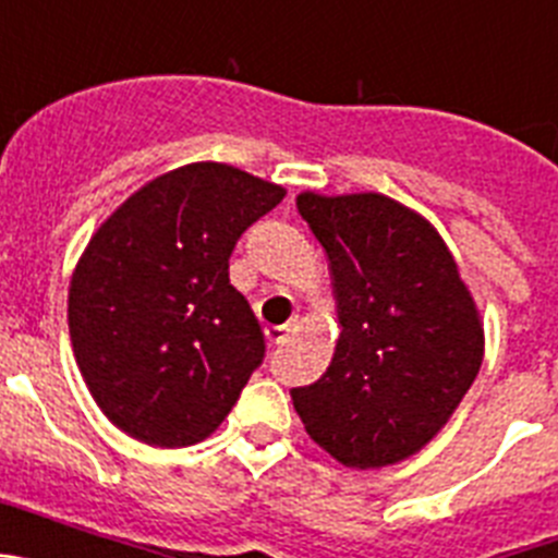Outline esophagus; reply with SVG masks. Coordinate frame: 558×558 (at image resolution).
<instances>
[{
	"mask_svg": "<svg viewBox=\"0 0 558 558\" xmlns=\"http://www.w3.org/2000/svg\"><path fill=\"white\" fill-rule=\"evenodd\" d=\"M295 327H299V318H293L288 324H279V327H265V338H268L270 347H282V343L290 340V335L295 332Z\"/></svg>",
	"mask_w": 558,
	"mask_h": 558,
	"instance_id": "34e87169",
	"label": "esophagus"
}]
</instances>
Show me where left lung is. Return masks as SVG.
<instances>
[{
  "label": "left lung",
  "instance_id": "8db88e82",
  "mask_svg": "<svg viewBox=\"0 0 558 558\" xmlns=\"http://www.w3.org/2000/svg\"><path fill=\"white\" fill-rule=\"evenodd\" d=\"M295 206L329 256L343 327L322 379L290 391L295 413L343 466L405 461L481 372L475 302L438 231L393 198L302 192Z\"/></svg>",
  "mask_w": 558,
  "mask_h": 558
}]
</instances>
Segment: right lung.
<instances>
[{
  "label": "right lung",
  "mask_w": 558,
  "mask_h": 558,
  "mask_svg": "<svg viewBox=\"0 0 558 558\" xmlns=\"http://www.w3.org/2000/svg\"><path fill=\"white\" fill-rule=\"evenodd\" d=\"M284 190L218 161L165 172L88 240L69 284V335L113 425L153 447L220 427L265 335L229 282V256Z\"/></svg>",
  "instance_id": "right-lung-1"
}]
</instances>
